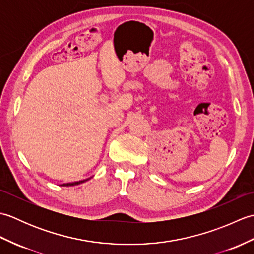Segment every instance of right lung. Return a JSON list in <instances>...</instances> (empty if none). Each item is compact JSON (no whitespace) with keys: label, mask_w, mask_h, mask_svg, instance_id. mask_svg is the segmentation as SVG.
<instances>
[{"label":"right lung","mask_w":254,"mask_h":254,"mask_svg":"<svg viewBox=\"0 0 254 254\" xmlns=\"http://www.w3.org/2000/svg\"><path fill=\"white\" fill-rule=\"evenodd\" d=\"M90 179V178H89ZM89 179H85V180H80V181H76V182H71V183H63V187H72V186H77V185H80V183H83L85 181H87Z\"/></svg>","instance_id":"right-lung-1"}]
</instances>
